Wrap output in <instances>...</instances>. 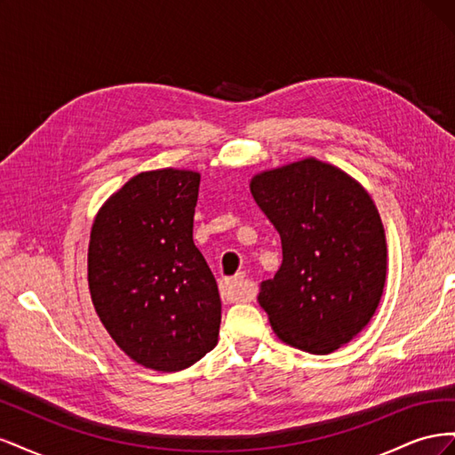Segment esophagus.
I'll return each mask as SVG.
<instances>
[{
	"instance_id": "obj_1",
	"label": "esophagus",
	"mask_w": 455,
	"mask_h": 455,
	"mask_svg": "<svg viewBox=\"0 0 455 455\" xmlns=\"http://www.w3.org/2000/svg\"><path fill=\"white\" fill-rule=\"evenodd\" d=\"M222 296L229 301H244L251 298V284L243 273L222 283Z\"/></svg>"
}]
</instances>
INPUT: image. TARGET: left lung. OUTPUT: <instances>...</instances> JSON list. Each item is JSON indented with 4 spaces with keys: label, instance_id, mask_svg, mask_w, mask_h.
<instances>
[{
    "label": "left lung",
    "instance_id": "left-lung-1",
    "mask_svg": "<svg viewBox=\"0 0 455 455\" xmlns=\"http://www.w3.org/2000/svg\"><path fill=\"white\" fill-rule=\"evenodd\" d=\"M251 191L283 244V264L258 296L273 332L313 355L346 346L374 316L387 275L374 201L315 157L254 174Z\"/></svg>",
    "mask_w": 455,
    "mask_h": 455
}]
</instances>
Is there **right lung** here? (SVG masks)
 I'll return each instance as SVG.
<instances>
[{
	"label": "right lung",
	"mask_w": 455,
	"mask_h": 455,
	"mask_svg": "<svg viewBox=\"0 0 455 455\" xmlns=\"http://www.w3.org/2000/svg\"><path fill=\"white\" fill-rule=\"evenodd\" d=\"M199 182L171 167L136 174L91 228L94 311L134 363L157 371L189 368L218 343L222 301L194 244Z\"/></svg>",
	"instance_id": "1"
}]
</instances>
